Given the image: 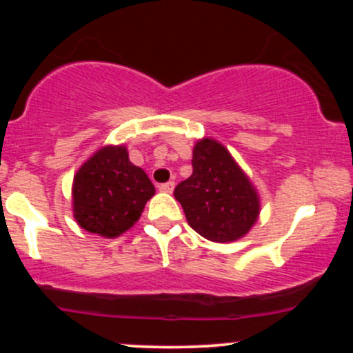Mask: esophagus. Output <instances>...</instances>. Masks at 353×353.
<instances>
[{"mask_svg": "<svg viewBox=\"0 0 353 353\" xmlns=\"http://www.w3.org/2000/svg\"><path fill=\"white\" fill-rule=\"evenodd\" d=\"M159 190H161V192H172L174 182L169 181V182H164V184H159Z\"/></svg>", "mask_w": 353, "mask_h": 353, "instance_id": "esophagus-1", "label": "esophagus"}]
</instances>
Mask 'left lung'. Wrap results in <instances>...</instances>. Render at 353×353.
<instances>
[{
	"label": "left lung",
	"instance_id": "8db88e82",
	"mask_svg": "<svg viewBox=\"0 0 353 353\" xmlns=\"http://www.w3.org/2000/svg\"><path fill=\"white\" fill-rule=\"evenodd\" d=\"M189 225L214 242H230L250 230L259 197L228 149L202 139L192 152V174L174 189Z\"/></svg>",
	"mask_w": 353,
	"mask_h": 353
}]
</instances>
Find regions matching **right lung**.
<instances>
[{
	"label": "right lung",
	"instance_id": "1",
	"mask_svg": "<svg viewBox=\"0 0 353 353\" xmlns=\"http://www.w3.org/2000/svg\"><path fill=\"white\" fill-rule=\"evenodd\" d=\"M152 196V182L129 161L124 145H108L76 174L72 210L84 230L117 237L136 224Z\"/></svg>",
	"mask_w": 353,
	"mask_h": 353
}]
</instances>
